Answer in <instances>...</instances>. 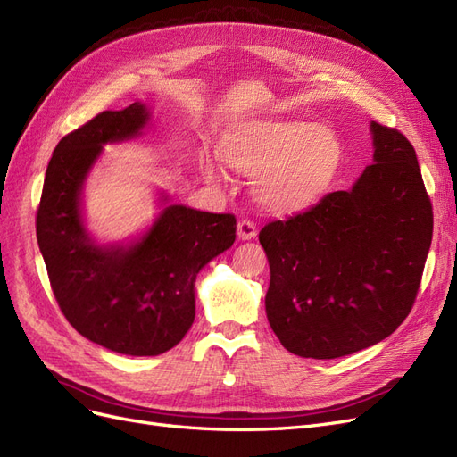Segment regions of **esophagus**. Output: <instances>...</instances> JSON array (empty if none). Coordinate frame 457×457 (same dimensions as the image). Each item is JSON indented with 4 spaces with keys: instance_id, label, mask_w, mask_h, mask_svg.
<instances>
[{
    "instance_id": "1",
    "label": "esophagus",
    "mask_w": 457,
    "mask_h": 457,
    "mask_svg": "<svg viewBox=\"0 0 457 457\" xmlns=\"http://www.w3.org/2000/svg\"><path fill=\"white\" fill-rule=\"evenodd\" d=\"M256 233H258V229H256V224H254V222H250V220H239V224H237V235H239V239L248 241V239L256 237Z\"/></svg>"
}]
</instances>
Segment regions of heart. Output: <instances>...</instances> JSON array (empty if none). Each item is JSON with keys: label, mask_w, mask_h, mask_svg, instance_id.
<instances>
[{"label": "heart", "mask_w": 457, "mask_h": 457, "mask_svg": "<svg viewBox=\"0 0 457 457\" xmlns=\"http://www.w3.org/2000/svg\"><path fill=\"white\" fill-rule=\"evenodd\" d=\"M228 167L256 176L254 194L270 209L287 211L312 203L325 191L342 165L344 145L328 127L303 121H256L231 132L222 148ZM201 170L220 180L212 159Z\"/></svg>", "instance_id": "obj_1"}]
</instances>
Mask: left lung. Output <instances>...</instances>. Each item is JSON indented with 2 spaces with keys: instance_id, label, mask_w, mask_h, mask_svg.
<instances>
[{
  "instance_id": "left-lung-1",
  "label": "left lung",
  "mask_w": 457,
  "mask_h": 457,
  "mask_svg": "<svg viewBox=\"0 0 457 457\" xmlns=\"http://www.w3.org/2000/svg\"><path fill=\"white\" fill-rule=\"evenodd\" d=\"M374 163L349 191L260 231L270 260L268 320L283 347L337 359L386 340L416 302L433 207L414 145L376 121Z\"/></svg>"
}]
</instances>
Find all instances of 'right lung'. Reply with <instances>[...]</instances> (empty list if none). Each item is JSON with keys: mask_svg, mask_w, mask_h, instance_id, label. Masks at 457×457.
I'll return each mask as SVG.
<instances>
[{"mask_svg": "<svg viewBox=\"0 0 457 457\" xmlns=\"http://www.w3.org/2000/svg\"><path fill=\"white\" fill-rule=\"evenodd\" d=\"M150 112L140 102L102 112L53 152L36 216L37 245L54 298L87 340L121 355H161L195 319V278L235 241L233 214L170 204L129 246L93 243L81 218V189L108 142L140 135Z\"/></svg>", "mask_w": 457, "mask_h": 457, "instance_id": "add662e5", "label": "right lung"}]
</instances>
